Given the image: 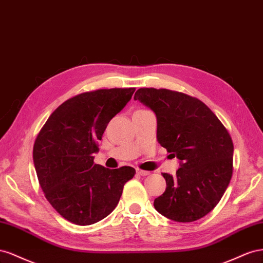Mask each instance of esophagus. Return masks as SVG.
Instances as JSON below:
<instances>
[{
    "label": "esophagus",
    "instance_id": "esophagus-1",
    "mask_svg": "<svg viewBox=\"0 0 263 263\" xmlns=\"http://www.w3.org/2000/svg\"><path fill=\"white\" fill-rule=\"evenodd\" d=\"M137 174H139V175H141V176H146V175H149V172L143 171V170H140V168H137Z\"/></svg>",
    "mask_w": 263,
    "mask_h": 263
}]
</instances>
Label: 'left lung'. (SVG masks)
Masks as SVG:
<instances>
[{
	"instance_id": "8db88e82",
	"label": "left lung",
	"mask_w": 263,
	"mask_h": 263,
	"mask_svg": "<svg viewBox=\"0 0 263 263\" xmlns=\"http://www.w3.org/2000/svg\"><path fill=\"white\" fill-rule=\"evenodd\" d=\"M134 100L155 112L157 142L182 162L176 175L162 174L166 190L155 198V209L178 222L202 218L218 204L232 176L228 130L204 102L183 92L140 88Z\"/></svg>"
}]
</instances>
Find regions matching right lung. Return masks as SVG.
I'll list each match as a JSON object with an SVG mask.
<instances>
[{"instance_id": "add662e5", "label": "right lung", "mask_w": 263, "mask_h": 263, "mask_svg": "<svg viewBox=\"0 0 263 263\" xmlns=\"http://www.w3.org/2000/svg\"><path fill=\"white\" fill-rule=\"evenodd\" d=\"M136 88L98 89L66 100L37 134L33 160L45 197L65 219L88 226L117 207L136 170L95 164L110 120L130 101Z\"/></svg>"}]
</instances>
